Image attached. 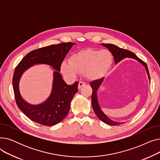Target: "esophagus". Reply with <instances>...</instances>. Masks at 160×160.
<instances>
[{
	"instance_id": "esophagus-1",
	"label": "esophagus",
	"mask_w": 160,
	"mask_h": 160,
	"mask_svg": "<svg viewBox=\"0 0 160 160\" xmlns=\"http://www.w3.org/2000/svg\"><path fill=\"white\" fill-rule=\"evenodd\" d=\"M86 86V83L84 82H82V81L78 83V89H80L82 86Z\"/></svg>"
}]
</instances>
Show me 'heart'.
<instances>
[{"mask_svg":"<svg viewBox=\"0 0 160 160\" xmlns=\"http://www.w3.org/2000/svg\"><path fill=\"white\" fill-rule=\"evenodd\" d=\"M112 62V55L108 50L88 49L72 55L70 61H63L61 71L69 78L76 77L78 72H85L89 79L96 80L106 72Z\"/></svg>","mask_w":160,"mask_h":160,"instance_id":"1","label":"heart"}]
</instances>
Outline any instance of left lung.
<instances>
[{"mask_svg":"<svg viewBox=\"0 0 160 160\" xmlns=\"http://www.w3.org/2000/svg\"><path fill=\"white\" fill-rule=\"evenodd\" d=\"M103 46L105 47L108 48L109 50L112 52L113 58H114V60L115 63L117 64V63H119L121 60H122L123 58H133L135 60H138L139 62L142 63L145 67V69L148 74V79L150 80V74L148 69V67L146 64L145 62H144L142 60H141L140 58H139L135 54L130 52V50H126L124 48H119V47H117L115 45L113 44H104L102 43ZM104 80V78H100L98 80H94L93 82H91L89 83V84L93 89V91H92V95H91V104H92V107H93V110L98 117V118L104 123L109 124V125H112V126H116V125H119L122 124V122H115L110 119H109L108 117L102 112V111L100 109L98 102V98H97V91L100 87V86L101 85V83H102Z\"/></svg>","mask_w":160,"mask_h":160,"instance_id":"8db88e82","label":"left lung"}]
</instances>
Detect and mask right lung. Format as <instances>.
<instances>
[{"instance_id": "right-lung-1", "label": "right lung", "mask_w": 160, "mask_h": 160, "mask_svg": "<svg viewBox=\"0 0 160 160\" xmlns=\"http://www.w3.org/2000/svg\"><path fill=\"white\" fill-rule=\"evenodd\" d=\"M74 43H62L36 49L28 53L15 67L13 76V89L16 104L21 112L33 122L51 127L60 122L68 114L71 101L78 91V82L67 85L60 71L62 63ZM35 64H47L56 70L53 73L52 93L45 102L32 105L22 98L18 83L23 72Z\"/></svg>"}]
</instances>
